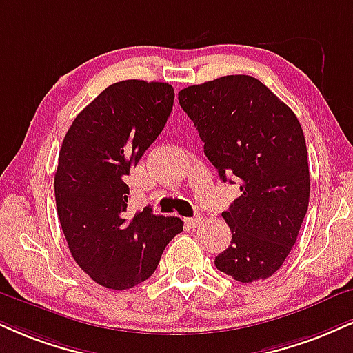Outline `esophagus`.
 Here are the masks:
<instances>
[{
    "label": "esophagus",
    "instance_id": "esophagus-1",
    "mask_svg": "<svg viewBox=\"0 0 353 353\" xmlns=\"http://www.w3.org/2000/svg\"><path fill=\"white\" fill-rule=\"evenodd\" d=\"M201 220H202L201 215H195V217L185 219V225H188L189 228H195V227H197L199 223H201Z\"/></svg>",
    "mask_w": 353,
    "mask_h": 353
}]
</instances>
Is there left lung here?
Wrapping results in <instances>:
<instances>
[{
	"label": "left lung",
	"mask_w": 353,
	"mask_h": 353,
	"mask_svg": "<svg viewBox=\"0 0 353 353\" xmlns=\"http://www.w3.org/2000/svg\"><path fill=\"white\" fill-rule=\"evenodd\" d=\"M203 152L223 182L240 184L223 212L232 241L215 266L240 283L270 278L290 254L309 205V164L292 110L250 75H227L179 92Z\"/></svg>",
	"instance_id": "left-lung-1"
}]
</instances>
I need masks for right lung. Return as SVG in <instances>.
<instances>
[{"instance_id":"right-lung-1","label":"right lung","mask_w":353,"mask_h":353,"mask_svg":"<svg viewBox=\"0 0 353 353\" xmlns=\"http://www.w3.org/2000/svg\"><path fill=\"white\" fill-rule=\"evenodd\" d=\"M174 88L123 80L77 114L59 152L54 177L57 215L77 265L108 290H130L154 273L182 220L151 207L128 214L125 177L163 131Z\"/></svg>"}]
</instances>
